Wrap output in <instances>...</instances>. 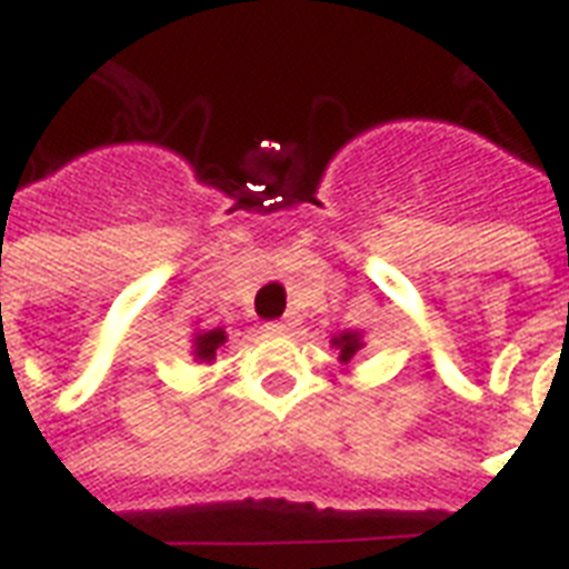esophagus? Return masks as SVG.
<instances>
[{"label": "esophagus", "mask_w": 569, "mask_h": 569, "mask_svg": "<svg viewBox=\"0 0 569 569\" xmlns=\"http://www.w3.org/2000/svg\"><path fill=\"white\" fill-rule=\"evenodd\" d=\"M292 328V321H271V325H268V330H274V333H286V330Z\"/></svg>", "instance_id": "1"}]
</instances>
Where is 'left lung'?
<instances>
[{"mask_svg": "<svg viewBox=\"0 0 569 569\" xmlns=\"http://www.w3.org/2000/svg\"><path fill=\"white\" fill-rule=\"evenodd\" d=\"M330 346L339 351V363L348 366L351 360H355L357 351L366 346V342H363V333H360V330H342V333H337V337L330 339Z\"/></svg>", "mask_w": 569, "mask_h": 569, "instance_id": "left-lung-1", "label": "left lung"}]
</instances>
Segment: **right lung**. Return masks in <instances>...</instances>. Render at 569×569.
I'll return each instance as SVG.
<instances>
[{
	"label": "right lung",
	"instance_id": "obj_1",
	"mask_svg": "<svg viewBox=\"0 0 569 569\" xmlns=\"http://www.w3.org/2000/svg\"><path fill=\"white\" fill-rule=\"evenodd\" d=\"M223 346H227V330L223 328L194 330V337H191V355H194L197 363L212 366Z\"/></svg>",
	"mask_w": 569,
	"mask_h": 569
}]
</instances>
